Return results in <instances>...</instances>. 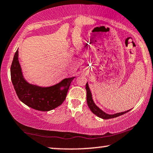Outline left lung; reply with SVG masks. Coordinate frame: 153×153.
<instances>
[{"instance_id": "obj_1", "label": "left lung", "mask_w": 153, "mask_h": 153, "mask_svg": "<svg viewBox=\"0 0 153 153\" xmlns=\"http://www.w3.org/2000/svg\"><path fill=\"white\" fill-rule=\"evenodd\" d=\"M85 89H86V92H87L88 106V107L90 108V109H91V111L93 112L94 114H95L97 116L100 117V118H101L102 119H110V118H116V117L122 116V115L126 114V113H127L130 111V110H127V111L117 113V114H106L105 112H104L103 111L100 109V108L95 104V102H94L93 98H92V94H91V90H90V88H89V86H88V83H86V85H85Z\"/></svg>"}]
</instances>
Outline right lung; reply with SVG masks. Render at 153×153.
I'll use <instances>...</instances> for the list:
<instances>
[{
    "label": "right lung",
    "instance_id": "obj_1",
    "mask_svg": "<svg viewBox=\"0 0 153 153\" xmlns=\"http://www.w3.org/2000/svg\"><path fill=\"white\" fill-rule=\"evenodd\" d=\"M16 50L12 60L10 73L11 80L19 99L29 107L41 111L54 109L65 100L71 82L75 77L65 79L57 84L41 87L31 84L23 76Z\"/></svg>",
    "mask_w": 153,
    "mask_h": 153
}]
</instances>
